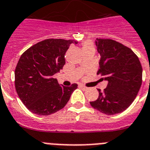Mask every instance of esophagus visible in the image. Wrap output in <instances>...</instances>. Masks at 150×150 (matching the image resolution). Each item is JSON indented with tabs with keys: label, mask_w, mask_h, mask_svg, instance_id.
Here are the masks:
<instances>
[{
	"label": "esophagus",
	"mask_w": 150,
	"mask_h": 150,
	"mask_svg": "<svg viewBox=\"0 0 150 150\" xmlns=\"http://www.w3.org/2000/svg\"><path fill=\"white\" fill-rule=\"evenodd\" d=\"M80 87L81 89H83V90H87V87H86V86H84V85H83V84H80Z\"/></svg>",
	"instance_id": "34e87169"
}]
</instances>
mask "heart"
Segmentation results:
<instances>
[{"mask_svg": "<svg viewBox=\"0 0 150 150\" xmlns=\"http://www.w3.org/2000/svg\"><path fill=\"white\" fill-rule=\"evenodd\" d=\"M87 49H94V47L90 42H84L82 45V51Z\"/></svg>", "mask_w": 150, "mask_h": 150, "instance_id": "1", "label": "heart"}]
</instances>
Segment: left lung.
<instances>
[{"mask_svg": "<svg viewBox=\"0 0 150 150\" xmlns=\"http://www.w3.org/2000/svg\"><path fill=\"white\" fill-rule=\"evenodd\" d=\"M100 54L97 75L105 77L107 87L98 98L90 102L93 108L107 115H114L128 108L137 96L142 83V67L132 50L110 39H96Z\"/></svg>", "mask_w": 150, "mask_h": 150, "instance_id": "1", "label": "left lung"}]
</instances>
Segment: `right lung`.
<instances>
[{"label": "right lung", "instance_id": "add662e5", "mask_svg": "<svg viewBox=\"0 0 150 150\" xmlns=\"http://www.w3.org/2000/svg\"><path fill=\"white\" fill-rule=\"evenodd\" d=\"M78 42L48 39L36 43L21 54L15 70V87L27 108L48 116L65 107L78 84H59L53 75L63 69L70 44Z\"/></svg>", "mask_w": 150, "mask_h": 150}]
</instances>
